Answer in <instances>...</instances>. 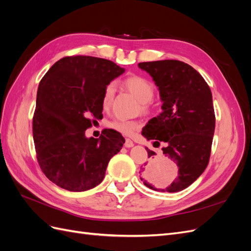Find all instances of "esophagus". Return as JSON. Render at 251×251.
<instances>
[{
  "mask_svg": "<svg viewBox=\"0 0 251 251\" xmlns=\"http://www.w3.org/2000/svg\"><path fill=\"white\" fill-rule=\"evenodd\" d=\"M134 146V142L131 140V139H126V141H125V147L126 148H132Z\"/></svg>",
  "mask_w": 251,
  "mask_h": 251,
  "instance_id": "1",
  "label": "esophagus"
}]
</instances>
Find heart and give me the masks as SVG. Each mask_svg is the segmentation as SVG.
<instances>
[{
  "label": "heart",
  "mask_w": 251,
  "mask_h": 251,
  "mask_svg": "<svg viewBox=\"0 0 251 251\" xmlns=\"http://www.w3.org/2000/svg\"><path fill=\"white\" fill-rule=\"evenodd\" d=\"M125 88L137 98L141 104V111L143 113H150L151 111V100L155 95L154 83L147 77L141 75H131L124 80ZM115 87L113 83L105 86L102 97L101 104L103 109H109L112 104ZM108 126L112 130L120 134L130 136L140 127L138 120H127L124 118H115L108 123Z\"/></svg>",
  "instance_id": "b5f03b06"
}]
</instances>
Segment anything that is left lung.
I'll list each match as a JSON object with an SVG mask.
<instances>
[{
	"label": "left lung",
	"instance_id": "8db88e82",
	"mask_svg": "<svg viewBox=\"0 0 251 251\" xmlns=\"http://www.w3.org/2000/svg\"><path fill=\"white\" fill-rule=\"evenodd\" d=\"M153 77L160 92L163 112L144 126L142 136L164 143L163 155L179 166L178 177L163 189L157 188L159 163L148 148L150 161L144 164V185L168 193L183 191L200 177L209 162L216 116L211 91L192 66L176 59L139 63Z\"/></svg>",
	"mask_w": 251,
	"mask_h": 251
}]
</instances>
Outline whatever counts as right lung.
<instances>
[{"mask_svg": "<svg viewBox=\"0 0 251 251\" xmlns=\"http://www.w3.org/2000/svg\"><path fill=\"white\" fill-rule=\"evenodd\" d=\"M125 72L111 60L72 55L60 58L42 78L32 119L36 159L42 172L70 192L88 191L104 178L110 159L125 138L114 130L86 138L91 117L102 115L105 86Z\"/></svg>", "mask_w": 251, "mask_h": 251, "instance_id": "obj_1", "label": "right lung"}]
</instances>
